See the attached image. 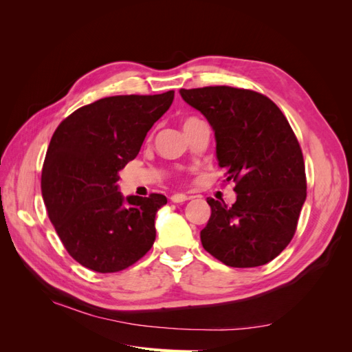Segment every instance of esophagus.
Here are the masks:
<instances>
[{"label": "esophagus", "mask_w": 352, "mask_h": 352, "mask_svg": "<svg viewBox=\"0 0 352 352\" xmlns=\"http://www.w3.org/2000/svg\"><path fill=\"white\" fill-rule=\"evenodd\" d=\"M188 199H189V197H186L185 194H175V195L170 197V201H172V202H185Z\"/></svg>", "instance_id": "esophagus-1"}]
</instances>
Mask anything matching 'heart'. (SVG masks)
Here are the masks:
<instances>
[{"label": "heart", "mask_w": 352, "mask_h": 352, "mask_svg": "<svg viewBox=\"0 0 352 352\" xmlns=\"http://www.w3.org/2000/svg\"><path fill=\"white\" fill-rule=\"evenodd\" d=\"M189 120H190V119H189ZM186 122H188V120H186Z\"/></svg>", "instance_id": "obj_1"}]
</instances>
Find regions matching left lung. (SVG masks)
Wrapping results in <instances>:
<instances>
[{"mask_svg": "<svg viewBox=\"0 0 352 352\" xmlns=\"http://www.w3.org/2000/svg\"><path fill=\"white\" fill-rule=\"evenodd\" d=\"M212 127L219 166L236 184V201L208 198L211 216L201 243L229 267L272 261L294 238L307 197L300 144L272 100L250 89H180Z\"/></svg>", "mask_w": 352, "mask_h": 352, "instance_id": "8db88e82", "label": "left lung"}]
</instances>
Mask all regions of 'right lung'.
<instances>
[{"label": "right lung", "mask_w": 352, "mask_h": 352, "mask_svg": "<svg viewBox=\"0 0 352 352\" xmlns=\"http://www.w3.org/2000/svg\"><path fill=\"white\" fill-rule=\"evenodd\" d=\"M173 98L175 91L102 98L72 113L52 135L42 198L63 245L83 267L120 272L151 250L155 214L167 198H124L117 182Z\"/></svg>", "instance_id": "obj_1"}]
</instances>
